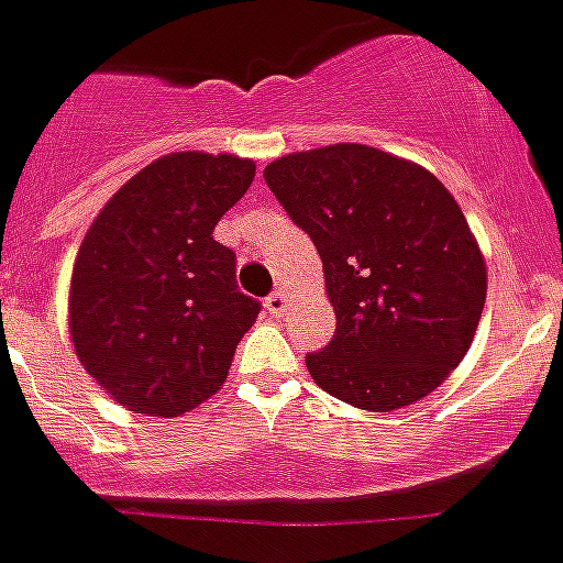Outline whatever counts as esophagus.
Here are the masks:
<instances>
[{"label":"esophagus","instance_id":"obj_1","mask_svg":"<svg viewBox=\"0 0 563 563\" xmlns=\"http://www.w3.org/2000/svg\"><path fill=\"white\" fill-rule=\"evenodd\" d=\"M265 309L271 314H282L287 309V296L282 290H276V292H271V296L265 298Z\"/></svg>","mask_w":563,"mask_h":563}]
</instances>
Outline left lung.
<instances>
[{
	"mask_svg": "<svg viewBox=\"0 0 563 563\" xmlns=\"http://www.w3.org/2000/svg\"><path fill=\"white\" fill-rule=\"evenodd\" d=\"M265 181L323 260L336 331L307 353L314 384L367 411L433 393L473 345L486 301L456 198L431 170L362 143L278 157Z\"/></svg>",
	"mask_w": 563,
	"mask_h": 563,
	"instance_id": "obj_1",
	"label": "left lung"
}]
</instances>
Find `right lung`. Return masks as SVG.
Wrapping results in <instances>:
<instances>
[{"label":"right lung","mask_w":563,"mask_h":563,"mask_svg":"<svg viewBox=\"0 0 563 563\" xmlns=\"http://www.w3.org/2000/svg\"><path fill=\"white\" fill-rule=\"evenodd\" d=\"M254 170L232 154L159 157L85 234L68 298L74 351L124 409L185 415L227 382L262 303L238 290V256L212 232Z\"/></svg>","instance_id":"1"}]
</instances>
